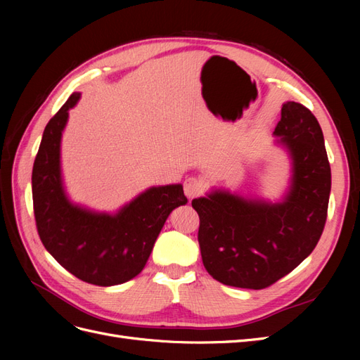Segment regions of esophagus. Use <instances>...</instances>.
I'll use <instances>...</instances> for the list:
<instances>
[{"label": "esophagus", "mask_w": 360, "mask_h": 360, "mask_svg": "<svg viewBox=\"0 0 360 360\" xmlns=\"http://www.w3.org/2000/svg\"><path fill=\"white\" fill-rule=\"evenodd\" d=\"M204 188H205V183L201 179L189 177V179L184 180V193H186V197L189 200H192L195 197H198V195H201Z\"/></svg>", "instance_id": "1"}]
</instances>
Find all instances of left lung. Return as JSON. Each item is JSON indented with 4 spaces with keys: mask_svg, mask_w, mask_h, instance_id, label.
<instances>
[{
    "mask_svg": "<svg viewBox=\"0 0 360 360\" xmlns=\"http://www.w3.org/2000/svg\"><path fill=\"white\" fill-rule=\"evenodd\" d=\"M274 136L290 159L288 186L279 200L222 188L192 200L202 264L225 285H271L312 252L323 233L332 176L317 118L303 105L285 102Z\"/></svg>",
    "mask_w": 360,
    "mask_h": 360,
    "instance_id": "8db88e82",
    "label": "left lung"
}]
</instances>
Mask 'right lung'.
Segmentation results:
<instances>
[{"mask_svg":"<svg viewBox=\"0 0 360 360\" xmlns=\"http://www.w3.org/2000/svg\"><path fill=\"white\" fill-rule=\"evenodd\" d=\"M79 99L73 93L43 132L31 177L34 216L43 246L64 269L111 287L143 271L168 214L188 200L177 183L151 186L112 213L73 202L63 179L61 139Z\"/></svg>","mask_w":360,"mask_h":360,"instance_id":"1","label":"right lung"}]
</instances>
